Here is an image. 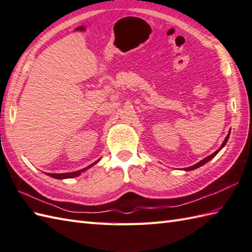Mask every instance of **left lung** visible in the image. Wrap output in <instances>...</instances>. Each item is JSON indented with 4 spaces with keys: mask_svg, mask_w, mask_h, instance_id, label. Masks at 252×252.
Masks as SVG:
<instances>
[{
    "mask_svg": "<svg viewBox=\"0 0 252 252\" xmlns=\"http://www.w3.org/2000/svg\"><path fill=\"white\" fill-rule=\"evenodd\" d=\"M229 137H230V131H229V133H228V136H226L225 137V139H224V141H223V142H222V144H221V146H220L219 147V149L216 151V152H215V153H213V154L212 155H210V156H207V157H205L204 159H203V160H201V161H199L198 163H195L194 165H191V167H189V168H186L185 170L186 171H191V170H194V169H197V168H199V167H201V165H203V164H205L207 161H210L211 160V159H213L215 156H216L217 154H218V153H219V151L220 150H221L222 149V147L226 144V142H228V140H229Z\"/></svg>",
    "mask_w": 252,
    "mask_h": 252,
    "instance_id": "left-lung-1",
    "label": "left lung"
}]
</instances>
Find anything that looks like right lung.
I'll return each mask as SVG.
<instances>
[{
  "mask_svg": "<svg viewBox=\"0 0 252 252\" xmlns=\"http://www.w3.org/2000/svg\"><path fill=\"white\" fill-rule=\"evenodd\" d=\"M98 161H99V159H98L97 161H95V162H93L92 164H90L89 167H87V168H83V169L79 170V171H75V172H69V173H47V175L53 177V179H58V180L72 179V177H76V176H78V175L81 174L82 172H84V171H87L88 169H90L91 167H93V165H94V164H96Z\"/></svg>",
  "mask_w": 252,
  "mask_h": 252,
  "instance_id": "obj_1",
  "label": "right lung"
}]
</instances>
